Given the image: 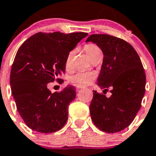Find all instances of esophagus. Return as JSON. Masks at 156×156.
Here are the masks:
<instances>
[{
    "label": "esophagus",
    "instance_id": "34e87169",
    "mask_svg": "<svg viewBox=\"0 0 156 156\" xmlns=\"http://www.w3.org/2000/svg\"><path fill=\"white\" fill-rule=\"evenodd\" d=\"M75 87H76V89H80V88H84V86H83V85H80V84H76V85L75 86Z\"/></svg>",
    "mask_w": 156,
    "mask_h": 156
}]
</instances>
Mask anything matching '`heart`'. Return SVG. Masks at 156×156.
<instances>
[{
    "label": "heart",
    "instance_id": "1",
    "mask_svg": "<svg viewBox=\"0 0 156 156\" xmlns=\"http://www.w3.org/2000/svg\"><path fill=\"white\" fill-rule=\"evenodd\" d=\"M84 49L88 54L89 58L92 59L93 58L98 55V54L102 53L101 50L98 45L94 43H87L84 45ZM74 55V51H71L68 53L65 58V68L67 70H70L72 68V59ZM96 73L93 72H77L74 74L71 75L68 77V81L74 84H80V85H87L91 84L95 80Z\"/></svg>",
    "mask_w": 156,
    "mask_h": 156
}]
</instances>
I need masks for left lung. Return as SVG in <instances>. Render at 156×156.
I'll use <instances>...</instances> for the list:
<instances>
[{
  "label": "left lung",
  "mask_w": 156,
  "mask_h": 156,
  "mask_svg": "<svg viewBox=\"0 0 156 156\" xmlns=\"http://www.w3.org/2000/svg\"><path fill=\"white\" fill-rule=\"evenodd\" d=\"M86 42H93L101 49L104 58L98 84L104 91L110 88L112 93L108 98L93 92L91 118L102 131L117 133L130 125L141 107L146 85L141 59L129 43L114 36L92 34Z\"/></svg>",
  "instance_id": "8db88e82"
}]
</instances>
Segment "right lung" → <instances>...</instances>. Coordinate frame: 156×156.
<instances>
[{
    "mask_svg": "<svg viewBox=\"0 0 156 156\" xmlns=\"http://www.w3.org/2000/svg\"><path fill=\"white\" fill-rule=\"evenodd\" d=\"M87 35L84 32H39L19 47L11 68V91L17 111L30 129L53 133L65 125L76 89L68 85L51 93L47 84L55 79L61 83L56 77L65 72L67 55Z\"/></svg>",
    "mask_w": 156,
    "mask_h": 156,
    "instance_id": "right-lung-1",
    "label": "right lung"
}]
</instances>
